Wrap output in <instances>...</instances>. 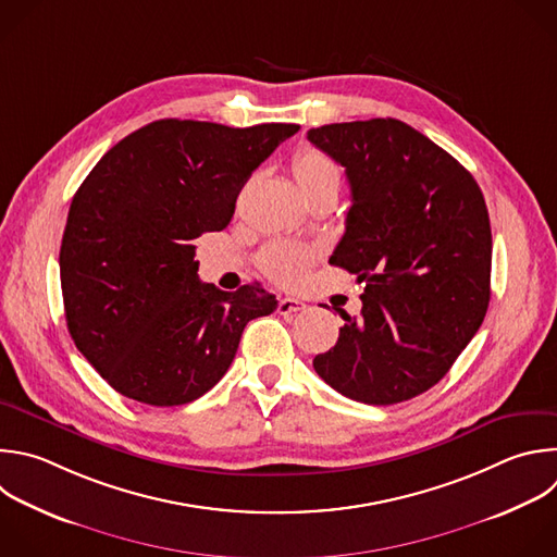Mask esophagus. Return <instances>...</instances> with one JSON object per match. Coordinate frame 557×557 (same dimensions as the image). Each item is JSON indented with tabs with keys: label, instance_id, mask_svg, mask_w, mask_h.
Wrapping results in <instances>:
<instances>
[{
	"label": "esophagus",
	"instance_id": "esophagus-1",
	"mask_svg": "<svg viewBox=\"0 0 557 557\" xmlns=\"http://www.w3.org/2000/svg\"><path fill=\"white\" fill-rule=\"evenodd\" d=\"M306 308V304L301 299H295V297H282L277 301V312L280 314H293V312H301Z\"/></svg>",
	"mask_w": 557,
	"mask_h": 557
}]
</instances>
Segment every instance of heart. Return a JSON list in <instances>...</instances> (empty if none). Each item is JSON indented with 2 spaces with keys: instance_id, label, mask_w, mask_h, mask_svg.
Here are the masks:
<instances>
[{
  "instance_id": "heart-1",
  "label": "heart",
  "mask_w": 557,
  "mask_h": 557,
  "mask_svg": "<svg viewBox=\"0 0 557 557\" xmlns=\"http://www.w3.org/2000/svg\"><path fill=\"white\" fill-rule=\"evenodd\" d=\"M290 172H293V178H295L301 195L310 193L314 188H325V185L338 188V183H341V170L334 163V159L317 148H301L293 157ZM314 258H317V251L306 245L277 240V243H271L262 251L260 269L275 284L295 286L304 280V275L312 267Z\"/></svg>"
}]
</instances>
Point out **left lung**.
Wrapping results in <instances>:
<instances>
[{"label":"left lung","mask_w":557,"mask_h":557,"mask_svg":"<svg viewBox=\"0 0 557 557\" xmlns=\"http://www.w3.org/2000/svg\"><path fill=\"white\" fill-rule=\"evenodd\" d=\"M308 139L345 168L351 208L330 264L364 282L314 372L364 405H398L437 385L490 304L492 232L474 176L394 117L325 124Z\"/></svg>","instance_id":"obj_1"}]
</instances>
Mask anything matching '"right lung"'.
Returning a JSON list of instances; mask_svg holds the SVG:
<instances>
[{
  "label": "right lung",
  "mask_w": 557,
  "mask_h": 557,
  "mask_svg": "<svg viewBox=\"0 0 557 557\" xmlns=\"http://www.w3.org/2000/svg\"><path fill=\"white\" fill-rule=\"evenodd\" d=\"M297 131L157 120L87 174L63 232L61 288L76 347L117 394L152 407L201 398L245 325L277 308L258 282L203 284L193 243L230 225L251 172Z\"/></svg>",
  "instance_id": "1"
}]
</instances>
